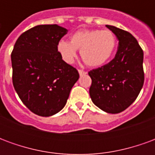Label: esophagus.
Instances as JSON below:
<instances>
[{
    "instance_id": "esophagus-1",
    "label": "esophagus",
    "mask_w": 155,
    "mask_h": 155,
    "mask_svg": "<svg viewBox=\"0 0 155 155\" xmlns=\"http://www.w3.org/2000/svg\"><path fill=\"white\" fill-rule=\"evenodd\" d=\"M78 72H79L80 75H84V74H87V72H86V71H82V70H78Z\"/></svg>"
}]
</instances>
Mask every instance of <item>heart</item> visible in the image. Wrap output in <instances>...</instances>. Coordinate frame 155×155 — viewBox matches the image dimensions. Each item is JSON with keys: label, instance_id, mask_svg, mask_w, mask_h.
Segmentation results:
<instances>
[{"label": "heart", "instance_id": "heart-1", "mask_svg": "<svg viewBox=\"0 0 155 155\" xmlns=\"http://www.w3.org/2000/svg\"><path fill=\"white\" fill-rule=\"evenodd\" d=\"M117 46L116 36L110 30H81L71 35L70 42L60 41L57 51L62 60L73 63L77 50L85 64L98 67L105 64L112 57Z\"/></svg>", "mask_w": 155, "mask_h": 155}]
</instances>
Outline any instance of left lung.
Returning a JSON list of instances; mask_svg holds the SVG:
<instances>
[{"instance_id":"left-lung-1","label":"left lung","mask_w":155,"mask_h":155,"mask_svg":"<svg viewBox=\"0 0 155 155\" xmlns=\"http://www.w3.org/2000/svg\"><path fill=\"white\" fill-rule=\"evenodd\" d=\"M119 40L118 51L108 64L89 72L90 95L101 110L118 114L136 100L143 87V52L130 32L106 25Z\"/></svg>"}]
</instances>
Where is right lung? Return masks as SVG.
<instances>
[{"label":"right lung","instance_id":"obj_1","mask_svg":"<svg viewBox=\"0 0 155 155\" xmlns=\"http://www.w3.org/2000/svg\"><path fill=\"white\" fill-rule=\"evenodd\" d=\"M67 31L58 25H36L19 36L12 52L14 88L23 104L40 116L61 111L80 77L57 51Z\"/></svg>","mask_w":155,"mask_h":155}]
</instances>
